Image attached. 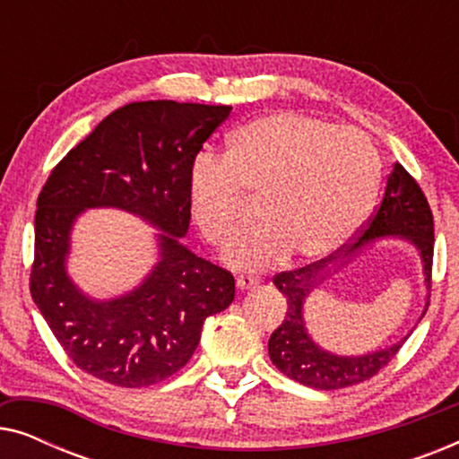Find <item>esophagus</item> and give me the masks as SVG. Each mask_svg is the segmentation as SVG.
<instances>
[{"mask_svg": "<svg viewBox=\"0 0 459 459\" xmlns=\"http://www.w3.org/2000/svg\"><path fill=\"white\" fill-rule=\"evenodd\" d=\"M259 278H256V275H238V280H236V284H238V288H240V290H250V288H255V286H259Z\"/></svg>", "mask_w": 459, "mask_h": 459, "instance_id": "esophagus-1", "label": "esophagus"}]
</instances>
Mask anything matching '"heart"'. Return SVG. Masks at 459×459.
I'll list each match as a JSON object with an SVG mask.
<instances>
[{"label": "heart", "instance_id": "heart-1", "mask_svg": "<svg viewBox=\"0 0 459 459\" xmlns=\"http://www.w3.org/2000/svg\"><path fill=\"white\" fill-rule=\"evenodd\" d=\"M380 184V159L361 131L319 117L275 112L231 137L225 159L196 160L190 209L212 247H228L256 204L261 223L228 253L234 267L328 259L366 221Z\"/></svg>", "mask_w": 459, "mask_h": 459}]
</instances>
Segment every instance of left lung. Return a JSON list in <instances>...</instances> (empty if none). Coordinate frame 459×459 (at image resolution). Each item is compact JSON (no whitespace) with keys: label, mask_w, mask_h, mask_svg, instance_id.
<instances>
[{"label":"left lung","mask_w":459,"mask_h":459,"mask_svg":"<svg viewBox=\"0 0 459 459\" xmlns=\"http://www.w3.org/2000/svg\"><path fill=\"white\" fill-rule=\"evenodd\" d=\"M399 236L410 240L420 250L424 263L426 284L430 288L432 278V255H435V223H432V211L426 200L422 187L418 181L405 171L399 162H394L393 171L388 173L385 196L376 206L374 215L359 228L357 240L344 244L341 250L330 255L328 259L313 261L309 265L281 272L273 275V284L286 297V317L280 328L269 336V357L273 366L286 374L288 378L300 382V385L319 388V391H336L347 388L359 382H366L388 366V361L399 353L407 336L397 344L374 351L368 355L341 357L328 351L319 349L311 341L303 322V303L309 297L319 280H324L319 272L325 263L344 259L357 255V250L374 242L376 238ZM429 309V307H426ZM426 313V311H424Z\"/></svg>","instance_id":"left-lung-1"}]
</instances>
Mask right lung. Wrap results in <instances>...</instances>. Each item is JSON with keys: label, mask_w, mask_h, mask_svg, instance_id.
Returning <instances> with one entry per match:
<instances>
[{"label": "right lung", "mask_w": 459, "mask_h": 459, "mask_svg": "<svg viewBox=\"0 0 459 459\" xmlns=\"http://www.w3.org/2000/svg\"><path fill=\"white\" fill-rule=\"evenodd\" d=\"M230 110L173 100L125 104L41 187L30 297L74 366L108 385L167 380L190 361L204 319L234 300V275L179 242L190 225L194 160ZM91 205L135 212L163 230L153 273L135 291L102 304L87 299L64 272L74 219Z\"/></svg>", "instance_id": "right-lung-1"}]
</instances>
